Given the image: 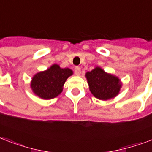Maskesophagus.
Returning <instances> with one entry per match:
<instances>
[{"mask_svg": "<svg viewBox=\"0 0 152 152\" xmlns=\"http://www.w3.org/2000/svg\"><path fill=\"white\" fill-rule=\"evenodd\" d=\"M81 73V69L80 67H76L75 68V74L76 76H80Z\"/></svg>", "mask_w": 152, "mask_h": 152, "instance_id": "1", "label": "esophagus"}]
</instances>
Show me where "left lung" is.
Segmentation results:
<instances>
[{"label": "left lung", "instance_id": "left-lung-1", "mask_svg": "<svg viewBox=\"0 0 152 152\" xmlns=\"http://www.w3.org/2000/svg\"><path fill=\"white\" fill-rule=\"evenodd\" d=\"M89 89L95 98L108 100L116 97L121 88L120 79L112 74L106 73L100 67H95L85 75Z\"/></svg>", "mask_w": 152, "mask_h": 152}]
</instances>
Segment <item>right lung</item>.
<instances>
[{"mask_svg":"<svg viewBox=\"0 0 152 152\" xmlns=\"http://www.w3.org/2000/svg\"><path fill=\"white\" fill-rule=\"evenodd\" d=\"M73 72L69 68L61 69L57 64L39 72L33 76L31 88L32 91L42 99H51L59 95L63 91L65 81Z\"/></svg>","mask_w":152,"mask_h":152,"instance_id":"obj_1","label":"right lung"}]
</instances>
